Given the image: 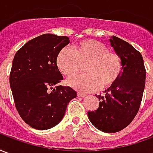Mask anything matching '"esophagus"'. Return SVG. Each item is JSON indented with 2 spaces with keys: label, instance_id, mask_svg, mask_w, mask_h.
<instances>
[{
  "label": "esophagus",
  "instance_id": "esophagus-1",
  "mask_svg": "<svg viewBox=\"0 0 153 153\" xmlns=\"http://www.w3.org/2000/svg\"><path fill=\"white\" fill-rule=\"evenodd\" d=\"M78 97H86V94L83 93H78Z\"/></svg>",
  "mask_w": 153,
  "mask_h": 153
}]
</instances>
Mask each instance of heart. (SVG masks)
Returning a JSON list of instances; mask_svg holds the SVG:
<instances>
[{"instance_id":"obj_1","label":"heart","mask_w":153,"mask_h":153,"mask_svg":"<svg viewBox=\"0 0 153 153\" xmlns=\"http://www.w3.org/2000/svg\"><path fill=\"white\" fill-rule=\"evenodd\" d=\"M85 74L68 79L69 85L81 92H92L112 86L122 72V61L118 54L108 51L105 44L96 40H83L73 47H65L58 53L56 66L63 75L70 77L86 64Z\"/></svg>"}]
</instances>
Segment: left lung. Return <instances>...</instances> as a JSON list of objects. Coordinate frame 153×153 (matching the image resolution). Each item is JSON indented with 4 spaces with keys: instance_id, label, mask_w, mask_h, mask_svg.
<instances>
[{
    "instance_id": "8db88e82",
    "label": "left lung",
    "mask_w": 153,
    "mask_h": 153,
    "mask_svg": "<svg viewBox=\"0 0 153 153\" xmlns=\"http://www.w3.org/2000/svg\"><path fill=\"white\" fill-rule=\"evenodd\" d=\"M111 46L121 59L122 72L118 80L99 96V107L88 111L90 122L105 133H115L127 127L139 109L145 88L146 70L141 53L132 45L112 36Z\"/></svg>"
}]
</instances>
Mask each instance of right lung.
I'll return each mask as SVG.
<instances>
[{"instance_id":"1","label":"right lung","mask_w":153,"mask_h":153,"mask_svg":"<svg viewBox=\"0 0 153 153\" xmlns=\"http://www.w3.org/2000/svg\"><path fill=\"white\" fill-rule=\"evenodd\" d=\"M69 43L66 36L46 33L28 41L14 57L10 85L19 114L32 128L45 130L58 125L77 97L72 88L58 85L63 76L57 55Z\"/></svg>"}]
</instances>
